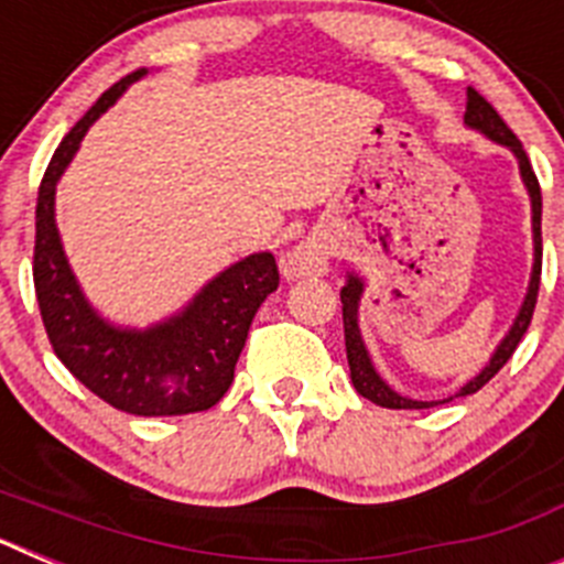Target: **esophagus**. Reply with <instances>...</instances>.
Here are the masks:
<instances>
[{
  "label": "esophagus",
  "instance_id": "34e87169",
  "mask_svg": "<svg viewBox=\"0 0 564 564\" xmlns=\"http://www.w3.org/2000/svg\"><path fill=\"white\" fill-rule=\"evenodd\" d=\"M330 265V246H327L322 237H305L299 246H293L291 251L282 253L279 259V268L288 279H311L327 273Z\"/></svg>",
  "mask_w": 564,
  "mask_h": 564
}]
</instances>
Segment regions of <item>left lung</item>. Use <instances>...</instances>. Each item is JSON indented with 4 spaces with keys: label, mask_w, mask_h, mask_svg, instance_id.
Masks as SVG:
<instances>
[{
    "label": "left lung",
    "mask_w": 564,
    "mask_h": 564,
    "mask_svg": "<svg viewBox=\"0 0 564 564\" xmlns=\"http://www.w3.org/2000/svg\"><path fill=\"white\" fill-rule=\"evenodd\" d=\"M463 121H466L468 129H477L480 134H486L488 141L500 143V147H508L514 152L517 163H520V177L528 188V197H531V228H534V268H531V282H528V293L522 299V307L517 313L514 325L511 330L506 333L500 344H497V350L491 352L488 364L477 372L475 378L468 383H463L460 390L455 395L443 398V401H415V398H406L401 392H395L390 383L383 381L378 376V370L372 367V358L367 352V344H364L361 330H358V302H361L364 293V282L350 273L347 282L341 288V316H344V344H347V364H350V378L352 387H356L358 395H364L367 401L378 403V406H387V410H430L435 403H446L452 398L460 395H471L480 387H486L497 372L506 367V361L514 356L517 344L522 341L525 336L528 325H531V316H534L536 307V293H540V273H542V194H540V181H536L534 169H531V161H528L525 149L522 143L517 141V134L506 127L497 109L486 101V98L477 93V89L468 87L466 93V115H463Z\"/></svg>",
    "instance_id": "left-lung-1"
}]
</instances>
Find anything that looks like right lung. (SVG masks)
<instances>
[{"label":"right lung","mask_w":564,"mask_h":564,"mask_svg":"<svg viewBox=\"0 0 564 564\" xmlns=\"http://www.w3.org/2000/svg\"><path fill=\"white\" fill-rule=\"evenodd\" d=\"M143 76L147 69H134L112 84L58 143L39 186L33 285L53 350L89 392L129 415H188L212 410L228 392L248 327L279 288V268L271 251L239 259L181 313L143 330L112 325L89 305L58 237L56 183L87 129Z\"/></svg>","instance_id":"add662e5"}]
</instances>
